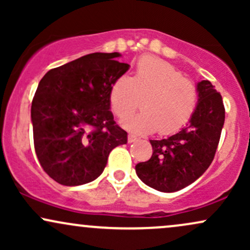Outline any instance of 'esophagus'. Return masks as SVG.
I'll use <instances>...</instances> for the list:
<instances>
[{
  "label": "esophagus",
  "instance_id": "1",
  "mask_svg": "<svg viewBox=\"0 0 250 250\" xmlns=\"http://www.w3.org/2000/svg\"><path fill=\"white\" fill-rule=\"evenodd\" d=\"M135 141H137V137L133 134H129L128 135V143H133Z\"/></svg>",
  "mask_w": 250,
  "mask_h": 250
}]
</instances>
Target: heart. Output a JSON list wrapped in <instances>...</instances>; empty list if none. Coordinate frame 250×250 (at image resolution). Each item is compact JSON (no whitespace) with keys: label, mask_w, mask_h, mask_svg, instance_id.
Instances as JSON below:
<instances>
[{"label":"heart","mask_w":250,"mask_h":250,"mask_svg":"<svg viewBox=\"0 0 250 250\" xmlns=\"http://www.w3.org/2000/svg\"><path fill=\"white\" fill-rule=\"evenodd\" d=\"M137 115L123 120L122 127L134 134H173L189 122L197 104V89L173 65L145 56L137 62L133 76L122 75L109 94L111 110L125 119L139 107Z\"/></svg>","instance_id":"1"}]
</instances>
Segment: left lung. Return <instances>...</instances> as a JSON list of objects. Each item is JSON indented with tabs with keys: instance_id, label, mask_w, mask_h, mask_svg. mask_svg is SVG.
<instances>
[{
	"instance_id": "left-lung-1",
	"label": "left lung",
	"mask_w": 250,
	"mask_h": 250,
	"mask_svg": "<svg viewBox=\"0 0 250 250\" xmlns=\"http://www.w3.org/2000/svg\"><path fill=\"white\" fill-rule=\"evenodd\" d=\"M197 104L188 125L162 140H150L153 155L135 166L149 187L174 193L191 185L213 162L225 123L222 96L209 81L197 82Z\"/></svg>"
}]
</instances>
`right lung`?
<instances>
[{
  "label": "right lung",
  "mask_w": 250,
  "mask_h": 250,
  "mask_svg": "<svg viewBox=\"0 0 250 250\" xmlns=\"http://www.w3.org/2000/svg\"><path fill=\"white\" fill-rule=\"evenodd\" d=\"M120 53H94L48 71L31 103L34 146L43 170L60 185L96 180L109 153L127 143L114 121L109 94L129 69Z\"/></svg>",
  "instance_id": "1"
}]
</instances>
